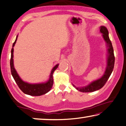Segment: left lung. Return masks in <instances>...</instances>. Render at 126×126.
<instances>
[{"label":"left lung","instance_id":"left-lung-1","mask_svg":"<svg viewBox=\"0 0 126 126\" xmlns=\"http://www.w3.org/2000/svg\"><path fill=\"white\" fill-rule=\"evenodd\" d=\"M100 32L102 34V36L105 40L107 46L108 47V60H107V66L106 67V70L104 73V74L102 75L101 78L94 80L90 83V84L85 87H76L75 85L73 84V86L77 89V90L82 92H91L95 91L101 89L104 85L105 84L106 82H107L108 79L111 75L112 71L113 70L114 66L115 57L114 55V50L113 46H112L111 42L110 41L109 37V32L106 27L101 26L100 27Z\"/></svg>","mask_w":126,"mask_h":126}]
</instances>
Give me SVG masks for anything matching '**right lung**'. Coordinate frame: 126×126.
<instances>
[{
    "mask_svg": "<svg viewBox=\"0 0 126 126\" xmlns=\"http://www.w3.org/2000/svg\"><path fill=\"white\" fill-rule=\"evenodd\" d=\"M17 37H18V35L17 36L16 40L13 44L12 48L11 50L10 66L12 75L13 76L17 84L18 85V87L24 94L30 96H41L42 94H46V93L49 92L52 87L53 83V74L55 70L58 67L59 64H57L52 69L51 74H50L49 80L47 82L38 83V84H30V83L24 82L17 74L14 67V65H13V47L16 43Z\"/></svg>",
    "mask_w": 126,
    "mask_h": 126,
    "instance_id": "1",
    "label": "right lung"
}]
</instances>
